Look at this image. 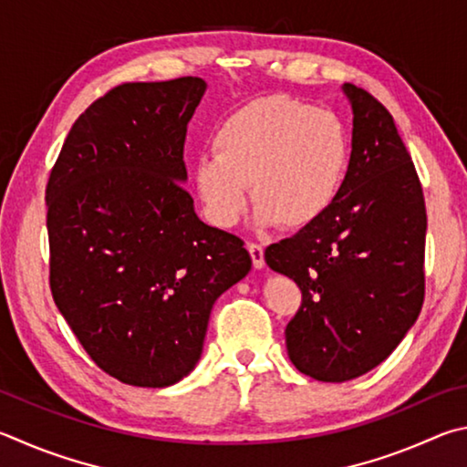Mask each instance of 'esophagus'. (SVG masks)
<instances>
[{
    "mask_svg": "<svg viewBox=\"0 0 467 467\" xmlns=\"http://www.w3.org/2000/svg\"><path fill=\"white\" fill-rule=\"evenodd\" d=\"M248 252L254 268H265V248L260 244H248Z\"/></svg>",
    "mask_w": 467,
    "mask_h": 467,
    "instance_id": "obj_1",
    "label": "esophagus"
}]
</instances>
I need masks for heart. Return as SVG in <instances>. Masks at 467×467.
<instances>
[{
	"instance_id": "1",
	"label": "heart",
	"mask_w": 467,
	"mask_h": 467,
	"mask_svg": "<svg viewBox=\"0 0 467 467\" xmlns=\"http://www.w3.org/2000/svg\"><path fill=\"white\" fill-rule=\"evenodd\" d=\"M213 153L192 168L196 196L213 225L238 223L250 184L260 227L304 232L338 201L353 143L338 114L289 96H266L221 122Z\"/></svg>"
}]
</instances>
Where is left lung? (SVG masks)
<instances>
[{
	"instance_id": "obj_1",
	"label": "left lung",
	"mask_w": 467,
	"mask_h": 467,
	"mask_svg": "<svg viewBox=\"0 0 467 467\" xmlns=\"http://www.w3.org/2000/svg\"><path fill=\"white\" fill-rule=\"evenodd\" d=\"M353 160L345 188L316 225L271 244L266 265L297 283L285 330L291 363L342 383L391 355L424 299L427 209L419 174L386 106L353 84Z\"/></svg>"
}]
</instances>
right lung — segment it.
Listing matches in <instances>:
<instances>
[{"mask_svg": "<svg viewBox=\"0 0 467 467\" xmlns=\"http://www.w3.org/2000/svg\"><path fill=\"white\" fill-rule=\"evenodd\" d=\"M201 78L122 84L73 122L47 184L51 293L114 379L166 388L199 363L213 304L250 273L184 191Z\"/></svg>", "mask_w": 467, "mask_h": 467, "instance_id": "right-lung-1", "label": "right lung"}]
</instances>
